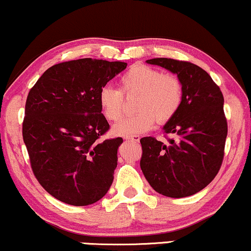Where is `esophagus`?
<instances>
[{"label": "esophagus", "mask_w": 251, "mask_h": 251, "mask_svg": "<svg viewBox=\"0 0 251 251\" xmlns=\"http://www.w3.org/2000/svg\"><path fill=\"white\" fill-rule=\"evenodd\" d=\"M126 140L132 141V142H138L141 140V137L138 135H129V136H126Z\"/></svg>", "instance_id": "34e87169"}]
</instances>
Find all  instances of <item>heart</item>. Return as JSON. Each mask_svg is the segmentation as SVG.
Listing matches in <instances>:
<instances>
[{
    "instance_id": "heart-1",
    "label": "heart",
    "mask_w": 251,
    "mask_h": 251,
    "mask_svg": "<svg viewBox=\"0 0 251 251\" xmlns=\"http://www.w3.org/2000/svg\"><path fill=\"white\" fill-rule=\"evenodd\" d=\"M120 89L104 86L99 92V104L103 116L117 122L125 113V98L136 95L135 115L126 117L115 126L117 135L129 136L149 131L156 121L160 125L177 115L184 100V87L175 74L148 65H134L121 75Z\"/></svg>"
}]
</instances>
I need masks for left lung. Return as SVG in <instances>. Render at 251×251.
<instances>
[{
	"label": "left lung",
	"instance_id": "left-lung-1",
	"mask_svg": "<svg viewBox=\"0 0 251 251\" xmlns=\"http://www.w3.org/2000/svg\"><path fill=\"white\" fill-rule=\"evenodd\" d=\"M147 63L176 73L184 100L164 126L168 143L141 138V169L151 187L170 198L196 194L211 182L222 165L228 126L224 95L205 70L190 61L154 58ZM177 138L170 139L168 134Z\"/></svg>",
	"mask_w": 251,
	"mask_h": 251
}]
</instances>
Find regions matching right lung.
<instances>
[{
	"mask_svg": "<svg viewBox=\"0 0 251 251\" xmlns=\"http://www.w3.org/2000/svg\"><path fill=\"white\" fill-rule=\"evenodd\" d=\"M126 63L83 58L46 70L30 89L22 134L33 175L46 192L72 206L104 197L117 166L121 137L109 130L99 92Z\"/></svg>",
	"mask_w": 251,
	"mask_h": 251,
	"instance_id": "right-lung-1",
	"label": "right lung"
}]
</instances>
